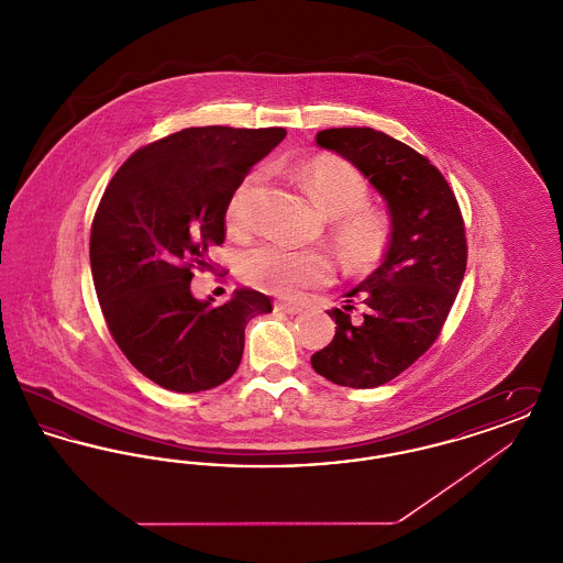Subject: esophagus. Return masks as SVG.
Masks as SVG:
<instances>
[{
	"mask_svg": "<svg viewBox=\"0 0 563 563\" xmlns=\"http://www.w3.org/2000/svg\"><path fill=\"white\" fill-rule=\"evenodd\" d=\"M274 310H276V312H285V314H299V312H301V306L289 303V301H276V303H274Z\"/></svg>",
	"mask_w": 563,
	"mask_h": 563,
	"instance_id": "1",
	"label": "esophagus"
}]
</instances>
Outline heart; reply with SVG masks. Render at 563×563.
<instances>
[{"label": "heart", "instance_id": "1", "mask_svg": "<svg viewBox=\"0 0 563 563\" xmlns=\"http://www.w3.org/2000/svg\"><path fill=\"white\" fill-rule=\"evenodd\" d=\"M297 179L312 202L331 219V239L342 260L356 272L377 268L395 241L393 217L367 207L372 188L365 175L338 156H317L297 168ZM260 173H249L228 202V225L246 232L253 225V191ZM242 280L268 294L297 297L327 283L331 257L319 249H291L283 242H262L246 249L239 262Z\"/></svg>", "mask_w": 563, "mask_h": 563}]
</instances>
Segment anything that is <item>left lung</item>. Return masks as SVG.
Masks as SVG:
<instances>
[{"instance_id": "obj_1", "label": "left lung", "mask_w": 563, "mask_h": 563, "mask_svg": "<svg viewBox=\"0 0 563 563\" xmlns=\"http://www.w3.org/2000/svg\"><path fill=\"white\" fill-rule=\"evenodd\" d=\"M317 145L352 162L395 223L386 260L344 295L346 306L327 310L335 335L310 358L314 372L338 386L375 388L439 338L466 269L464 221L439 168L401 141L374 129H329L317 134ZM354 296L366 303L361 320L349 319Z\"/></svg>"}]
</instances>
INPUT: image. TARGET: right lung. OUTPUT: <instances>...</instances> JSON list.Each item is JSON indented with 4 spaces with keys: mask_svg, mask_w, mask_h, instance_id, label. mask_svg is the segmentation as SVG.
Listing matches in <instances>:
<instances>
[{
    "mask_svg": "<svg viewBox=\"0 0 563 563\" xmlns=\"http://www.w3.org/2000/svg\"><path fill=\"white\" fill-rule=\"evenodd\" d=\"M285 129L198 126L136 150L109 181L90 230V268L109 333L145 377L173 393L209 390L239 369L244 327L268 295L236 289L223 306L191 295L211 268L228 202Z\"/></svg>",
    "mask_w": 563,
    "mask_h": 563,
    "instance_id": "1",
    "label": "right lung"
}]
</instances>
